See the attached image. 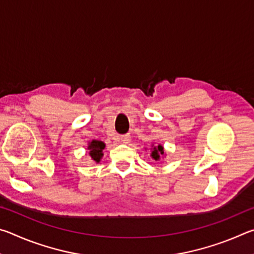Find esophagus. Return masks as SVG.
<instances>
[{"label":"esophagus","mask_w":254,"mask_h":254,"mask_svg":"<svg viewBox=\"0 0 254 254\" xmlns=\"http://www.w3.org/2000/svg\"><path fill=\"white\" fill-rule=\"evenodd\" d=\"M120 140H121L122 143L127 144V143H130V141H131V135L130 134L121 135V136H120Z\"/></svg>","instance_id":"1"}]
</instances>
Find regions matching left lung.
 <instances>
[{
  "label": "left lung",
  "mask_w": 254,
  "mask_h": 254,
  "mask_svg": "<svg viewBox=\"0 0 254 254\" xmlns=\"http://www.w3.org/2000/svg\"><path fill=\"white\" fill-rule=\"evenodd\" d=\"M151 153H150V157H151L154 161H159L162 157L166 156V152H165V149H163V145L161 144H158L156 145L154 143H152L151 145Z\"/></svg>",
  "instance_id": "8db88e82"
}]
</instances>
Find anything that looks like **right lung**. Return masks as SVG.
Masks as SVG:
<instances>
[{"mask_svg":"<svg viewBox=\"0 0 254 254\" xmlns=\"http://www.w3.org/2000/svg\"><path fill=\"white\" fill-rule=\"evenodd\" d=\"M87 149L89 150V157H91L92 161L100 163L103 158V150L105 149V143L100 140H92L88 142Z\"/></svg>","mask_w":254,"mask_h":254,"instance_id":"obj_1","label":"right lung"}]
</instances>
